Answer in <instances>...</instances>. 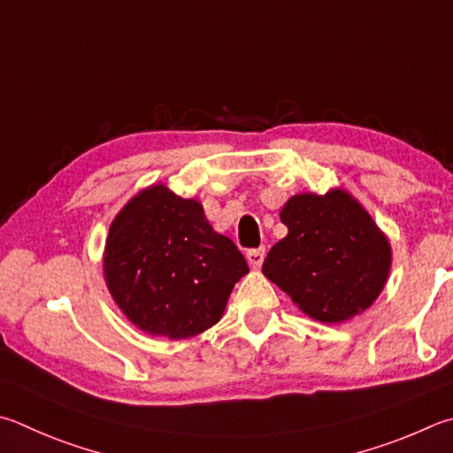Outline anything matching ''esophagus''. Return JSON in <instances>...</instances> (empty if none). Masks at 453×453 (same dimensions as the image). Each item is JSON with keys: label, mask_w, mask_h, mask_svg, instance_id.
<instances>
[{"label": "esophagus", "mask_w": 453, "mask_h": 453, "mask_svg": "<svg viewBox=\"0 0 453 453\" xmlns=\"http://www.w3.org/2000/svg\"><path fill=\"white\" fill-rule=\"evenodd\" d=\"M263 257H265V248H253L248 251V261H250V265L255 269L261 267Z\"/></svg>", "instance_id": "1"}]
</instances>
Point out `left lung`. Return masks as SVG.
Segmentation results:
<instances>
[{
    "label": "left lung",
    "mask_w": 453,
    "mask_h": 453,
    "mask_svg": "<svg viewBox=\"0 0 453 453\" xmlns=\"http://www.w3.org/2000/svg\"><path fill=\"white\" fill-rule=\"evenodd\" d=\"M289 229L269 250L263 273L301 311L341 323L372 305L390 271V245L347 192L301 194L285 203Z\"/></svg>",
    "instance_id": "1"
}]
</instances>
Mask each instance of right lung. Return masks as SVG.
<instances>
[{
    "label": "right lung",
    "mask_w": 453,
    "mask_h": 453,
    "mask_svg": "<svg viewBox=\"0 0 453 453\" xmlns=\"http://www.w3.org/2000/svg\"><path fill=\"white\" fill-rule=\"evenodd\" d=\"M237 245L211 229L196 200L152 186L114 218L106 285L122 312L150 334L188 339L216 325L248 273Z\"/></svg>",
    "instance_id": "1"
}]
</instances>
